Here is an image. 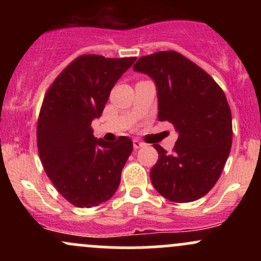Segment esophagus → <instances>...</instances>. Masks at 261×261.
Listing matches in <instances>:
<instances>
[{
    "label": "esophagus",
    "mask_w": 261,
    "mask_h": 261,
    "mask_svg": "<svg viewBox=\"0 0 261 261\" xmlns=\"http://www.w3.org/2000/svg\"><path fill=\"white\" fill-rule=\"evenodd\" d=\"M133 145H134V148H135V149H137V148L143 147V146H145V143L141 142V141H139V140H134Z\"/></svg>",
    "instance_id": "1"
}]
</instances>
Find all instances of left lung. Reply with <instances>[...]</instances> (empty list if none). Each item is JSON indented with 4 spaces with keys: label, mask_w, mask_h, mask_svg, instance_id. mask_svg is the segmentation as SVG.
<instances>
[{
    "label": "left lung",
    "mask_w": 261,
    "mask_h": 261,
    "mask_svg": "<svg viewBox=\"0 0 261 261\" xmlns=\"http://www.w3.org/2000/svg\"><path fill=\"white\" fill-rule=\"evenodd\" d=\"M134 71L153 80L158 120L178 133L173 153L160 145L149 176L162 196L191 202L214 188L232 146V114L226 95L214 79L176 51L142 56Z\"/></svg>",
    "instance_id": "1"
}]
</instances>
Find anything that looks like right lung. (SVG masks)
Listing matches in <instances>:
<instances>
[{"mask_svg":"<svg viewBox=\"0 0 261 261\" xmlns=\"http://www.w3.org/2000/svg\"><path fill=\"white\" fill-rule=\"evenodd\" d=\"M135 60L79 56L45 94L37 127L39 155L56 190L77 207L108 201L120 184L133 141L98 140L91 124L100 118L114 85Z\"/></svg>","mask_w":261,"mask_h":261,"instance_id":"obj_1","label":"right lung"}]
</instances>
